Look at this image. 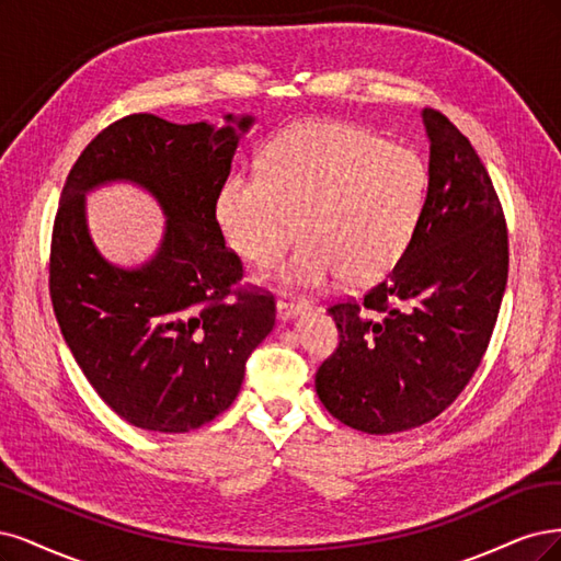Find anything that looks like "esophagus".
<instances>
[{
  "label": "esophagus",
  "mask_w": 561,
  "mask_h": 561,
  "mask_svg": "<svg viewBox=\"0 0 561 561\" xmlns=\"http://www.w3.org/2000/svg\"><path fill=\"white\" fill-rule=\"evenodd\" d=\"M302 310H307V302L305 300H294V298H286V296H282L277 300V314L282 319H291V317L300 314Z\"/></svg>",
  "instance_id": "34e87169"
}]
</instances>
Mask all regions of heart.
I'll return each mask as SVG.
<instances>
[{
    "label": "heart",
    "instance_id": "heart-1",
    "mask_svg": "<svg viewBox=\"0 0 561 561\" xmlns=\"http://www.w3.org/2000/svg\"><path fill=\"white\" fill-rule=\"evenodd\" d=\"M426 201V172L408 149L354 125L294 123L261 156V172L230 176L216 201L226 244L270 265L305 240L279 270L288 286L314 288L340 275L366 286L405 254Z\"/></svg>",
    "mask_w": 561,
    "mask_h": 561
}]
</instances>
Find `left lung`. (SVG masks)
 <instances>
[{
	"label": "left lung",
	"instance_id": "obj_1",
	"mask_svg": "<svg viewBox=\"0 0 561 561\" xmlns=\"http://www.w3.org/2000/svg\"><path fill=\"white\" fill-rule=\"evenodd\" d=\"M428 188L403 259L360 300L329 307L340 342L314 377L335 420L364 433L431 422L457 399L490 345L508 282V228L466 135L422 112Z\"/></svg>",
	"mask_w": 561,
	"mask_h": 561
}]
</instances>
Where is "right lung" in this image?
<instances>
[{
    "instance_id": "right-lung-1",
    "label": "right lung",
    "mask_w": 561,
    "mask_h": 561,
    "mask_svg": "<svg viewBox=\"0 0 561 561\" xmlns=\"http://www.w3.org/2000/svg\"><path fill=\"white\" fill-rule=\"evenodd\" d=\"M249 125L247 116L238 128ZM238 141L232 125L133 114L104 128L67 174L50 238L53 312L88 382L137 428L209 424L275 327V298L240 286L242 261L216 221ZM116 178L151 190L169 216L159 254L137 271L104 262L84 226V191Z\"/></svg>"
}]
</instances>
